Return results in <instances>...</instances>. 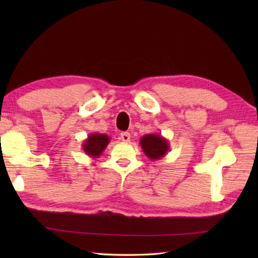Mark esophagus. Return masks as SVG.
I'll list each match as a JSON object with an SVG mask.
<instances>
[{"label":"esophagus","mask_w":258,"mask_h":258,"mask_svg":"<svg viewBox=\"0 0 258 258\" xmlns=\"http://www.w3.org/2000/svg\"><path fill=\"white\" fill-rule=\"evenodd\" d=\"M120 140L125 142V143H127V142H130V140H131V134L127 132L120 133Z\"/></svg>","instance_id":"34e87169"}]
</instances>
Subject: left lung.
Instances as JSON below:
<instances>
[{"instance_id":"1","label":"left lung","mask_w":258,"mask_h":258,"mask_svg":"<svg viewBox=\"0 0 258 258\" xmlns=\"http://www.w3.org/2000/svg\"><path fill=\"white\" fill-rule=\"evenodd\" d=\"M142 150L151 161L161 160L169 151L168 141L161 134H146L140 141Z\"/></svg>"}]
</instances>
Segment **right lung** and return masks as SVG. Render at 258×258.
<instances>
[{"mask_svg": "<svg viewBox=\"0 0 258 258\" xmlns=\"http://www.w3.org/2000/svg\"><path fill=\"white\" fill-rule=\"evenodd\" d=\"M109 141H111V139L106 134L92 133L82 143V149H83L87 156L92 158H98L104 152V150L106 149Z\"/></svg>", "mask_w": 258, "mask_h": 258, "instance_id": "add662e5", "label": "right lung"}]
</instances>
